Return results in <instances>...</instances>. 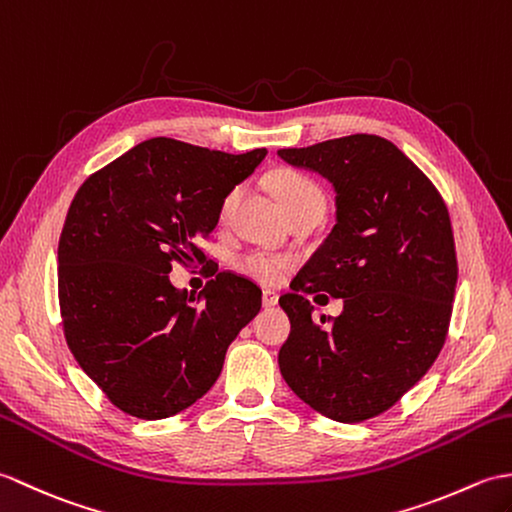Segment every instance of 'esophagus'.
<instances>
[{
	"mask_svg": "<svg viewBox=\"0 0 512 512\" xmlns=\"http://www.w3.org/2000/svg\"><path fill=\"white\" fill-rule=\"evenodd\" d=\"M278 298H280V295H278L276 291L265 289V291H263V306H267V309H271V306L278 304Z\"/></svg>",
	"mask_w": 512,
	"mask_h": 512,
	"instance_id": "1",
	"label": "esophagus"
}]
</instances>
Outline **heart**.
Returning <instances> with one entry per match:
<instances>
[{
	"label": "heart",
	"instance_id": "obj_1",
	"mask_svg": "<svg viewBox=\"0 0 512 512\" xmlns=\"http://www.w3.org/2000/svg\"><path fill=\"white\" fill-rule=\"evenodd\" d=\"M271 186H274L276 197L280 206L285 208L287 217L293 212H300L306 208H322L324 210V192L315 184L311 177L302 173H295V170H278V173L271 177ZM243 195L241 186H234L232 190L225 192L219 206V221H227L230 214L234 212L238 199ZM241 274L254 278L258 282H278L282 276L287 274L291 267L289 258L271 252H249L238 258L236 263Z\"/></svg>",
	"mask_w": 512,
	"mask_h": 512
}]
</instances>
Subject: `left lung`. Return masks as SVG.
<instances>
[{
	"label": "left lung",
	"instance_id": "left-lung-1",
	"mask_svg": "<svg viewBox=\"0 0 512 512\" xmlns=\"http://www.w3.org/2000/svg\"><path fill=\"white\" fill-rule=\"evenodd\" d=\"M335 188V225L280 295L291 320L278 363L289 388L337 423L383 414L445 346L458 282L449 210L410 157L357 133L280 149ZM345 298L337 318L312 317L304 292ZM326 298V295H317Z\"/></svg>",
	"mask_w": 512,
	"mask_h": 512
}]
</instances>
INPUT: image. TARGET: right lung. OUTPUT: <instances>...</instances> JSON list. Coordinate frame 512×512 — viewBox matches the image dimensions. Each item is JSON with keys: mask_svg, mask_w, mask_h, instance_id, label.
<instances>
[{"mask_svg": "<svg viewBox=\"0 0 512 512\" xmlns=\"http://www.w3.org/2000/svg\"><path fill=\"white\" fill-rule=\"evenodd\" d=\"M173 138L133 146L89 175L59 238V304L78 366L124 414L160 420L219 379L227 346L263 304L245 276L219 271L197 298L170 285L173 263L208 260L197 241L227 190L265 160Z\"/></svg>", "mask_w": 512, "mask_h": 512, "instance_id": "1", "label": "right lung"}]
</instances>
